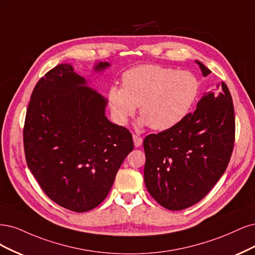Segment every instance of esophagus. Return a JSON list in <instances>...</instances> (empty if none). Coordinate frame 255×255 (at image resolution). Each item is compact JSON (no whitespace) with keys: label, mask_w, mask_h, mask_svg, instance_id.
Masks as SVG:
<instances>
[{"label":"esophagus","mask_w":255,"mask_h":255,"mask_svg":"<svg viewBox=\"0 0 255 255\" xmlns=\"http://www.w3.org/2000/svg\"><path fill=\"white\" fill-rule=\"evenodd\" d=\"M133 142H134L135 147H139L143 143V138L141 136L136 135V134H133Z\"/></svg>","instance_id":"34e87169"}]
</instances>
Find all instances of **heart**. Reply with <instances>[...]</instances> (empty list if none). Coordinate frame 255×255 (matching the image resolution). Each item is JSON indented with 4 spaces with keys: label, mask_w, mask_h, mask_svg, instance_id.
<instances>
[{
    "label": "heart",
    "mask_w": 255,
    "mask_h": 255,
    "mask_svg": "<svg viewBox=\"0 0 255 255\" xmlns=\"http://www.w3.org/2000/svg\"><path fill=\"white\" fill-rule=\"evenodd\" d=\"M199 92V79L191 72L141 64L123 74L122 87L109 89L107 103L119 125H126L139 106V125L164 131L188 116Z\"/></svg>",
    "instance_id": "heart-1"
}]
</instances>
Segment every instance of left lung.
Segmentation results:
<instances>
[{"label":"left lung","instance_id":"8db88e82","mask_svg":"<svg viewBox=\"0 0 255 255\" xmlns=\"http://www.w3.org/2000/svg\"><path fill=\"white\" fill-rule=\"evenodd\" d=\"M203 76L211 71L199 61ZM205 93L194 112L170 129L144 138V181L162 207L180 211L199 202L224 175L235 141L232 96L225 83Z\"/></svg>","mask_w":255,"mask_h":255}]
</instances>
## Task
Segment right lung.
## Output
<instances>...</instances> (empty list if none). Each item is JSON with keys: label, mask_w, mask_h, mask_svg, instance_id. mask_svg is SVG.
<instances>
[{"label": "right lung", "mask_w": 255, "mask_h": 255, "mask_svg": "<svg viewBox=\"0 0 255 255\" xmlns=\"http://www.w3.org/2000/svg\"><path fill=\"white\" fill-rule=\"evenodd\" d=\"M86 84L70 64L48 71L31 93L23 128L26 163L40 187L77 213L104 201L133 149L130 131L105 117L106 98Z\"/></svg>", "instance_id": "1"}]
</instances>
